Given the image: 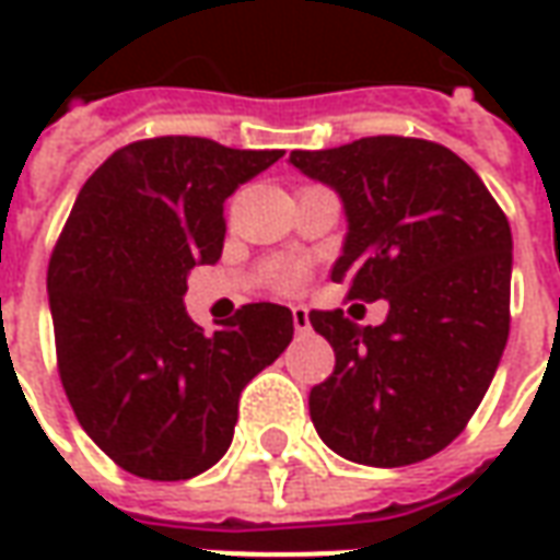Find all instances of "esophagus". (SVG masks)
Segmentation results:
<instances>
[{
  "label": "esophagus",
  "mask_w": 560,
  "mask_h": 560,
  "mask_svg": "<svg viewBox=\"0 0 560 560\" xmlns=\"http://www.w3.org/2000/svg\"><path fill=\"white\" fill-rule=\"evenodd\" d=\"M291 315H293V329H296L300 336H305V332H312V320H308V308H303V305H293Z\"/></svg>",
  "instance_id": "obj_1"
}]
</instances>
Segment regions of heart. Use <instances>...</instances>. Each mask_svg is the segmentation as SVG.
<instances>
[{"label":"heart","instance_id":"obj_1","mask_svg":"<svg viewBox=\"0 0 560 560\" xmlns=\"http://www.w3.org/2000/svg\"><path fill=\"white\" fill-rule=\"evenodd\" d=\"M300 279H303V269L291 267V264H284V267H279V272H276V284H279V288H284V291L296 288V284H300Z\"/></svg>","mask_w":560,"mask_h":560}]
</instances>
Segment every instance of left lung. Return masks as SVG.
I'll use <instances>...</instances> for the list:
<instances>
[{"label": "left lung", "mask_w": 560, "mask_h": 560, "mask_svg": "<svg viewBox=\"0 0 560 560\" xmlns=\"http://www.w3.org/2000/svg\"><path fill=\"white\" fill-rule=\"evenodd\" d=\"M332 188L348 233L332 281L348 300H387L381 327L312 312L336 369L308 396L320 441L357 465L401 468L441 453L492 384L510 332L513 236L456 152L417 138L293 149Z\"/></svg>", "instance_id": "1"}]
</instances>
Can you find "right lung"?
I'll return each instance as SVG.
<instances>
[{"label": "right lung", "mask_w": 560, "mask_h": 560, "mask_svg": "<svg viewBox=\"0 0 560 560\" xmlns=\"http://www.w3.org/2000/svg\"><path fill=\"white\" fill-rule=\"evenodd\" d=\"M281 149L155 138L80 188L47 269L59 377L83 432L143 480H191L233 441L240 393L293 339L291 308L243 305L203 332L188 272L215 264L224 200Z\"/></svg>", "instance_id": "add662e5"}]
</instances>
